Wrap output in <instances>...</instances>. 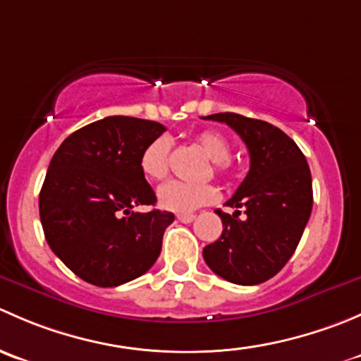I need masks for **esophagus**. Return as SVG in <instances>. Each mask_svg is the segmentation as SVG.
Here are the masks:
<instances>
[{
    "mask_svg": "<svg viewBox=\"0 0 361 361\" xmlns=\"http://www.w3.org/2000/svg\"><path fill=\"white\" fill-rule=\"evenodd\" d=\"M176 218L181 221V224H190V221L195 220V214L194 213H180V214H176Z\"/></svg>",
    "mask_w": 361,
    "mask_h": 361,
    "instance_id": "obj_1",
    "label": "esophagus"
}]
</instances>
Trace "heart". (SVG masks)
I'll return each mask as SVG.
<instances>
[{
  "mask_svg": "<svg viewBox=\"0 0 361 361\" xmlns=\"http://www.w3.org/2000/svg\"><path fill=\"white\" fill-rule=\"evenodd\" d=\"M195 145L207 159L213 160L214 173L218 176H228L231 174V157L232 147L224 134L216 130H201L194 137ZM171 159V143L167 137L159 136L147 145L140 159V167L148 180H164L169 173ZM218 192L211 185H188L183 181H169L162 185L157 192L160 207L173 213H188L197 207L206 206L216 201Z\"/></svg>",
  "mask_w": 361,
  "mask_h": 361,
  "instance_id": "obj_1",
  "label": "heart"
}]
</instances>
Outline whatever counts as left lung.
<instances>
[{
  "label": "left lung",
  "instance_id": "1",
  "mask_svg": "<svg viewBox=\"0 0 361 361\" xmlns=\"http://www.w3.org/2000/svg\"><path fill=\"white\" fill-rule=\"evenodd\" d=\"M206 120L227 123L250 152V171L225 206L216 209L224 232L202 250L207 267L235 285H260L278 274L300 241L312 209L307 160L292 137L264 120L214 113ZM243 207L247 218L238 220Z\"/></svg>",
  "mask_w": 361,
  "mask_h": 361
}]
</instances>
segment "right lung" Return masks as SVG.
<instances>
[{"mask_svg": "<svg viewBox=\"0 0 361 361\" xmlns=\"http://www.w3.org/2000/svg\"><path fill=\"white\" fill-rule=\"evenodd\" d=\"M166 127L134 116H106L69 134L50 160L39 220L50 250L90 285H123L143 276L162 250L174 214L155 206L140 159Z\"/></svg>", "mask_w": 361, "mask_h": 361, "instance_id": "add662e5", "label": "right lung"}]
</instances>
